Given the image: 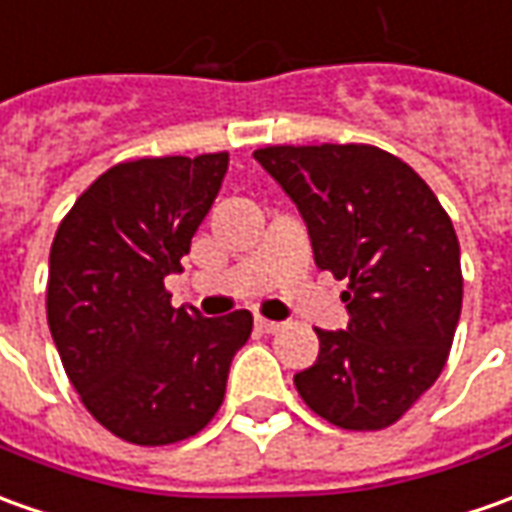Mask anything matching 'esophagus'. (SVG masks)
I'll return each instance as SVG.
<instances>
[{
	"instance_id": "obj_1",
	"label": "esophagus",
	"mask_w": 512,
	"mask_h": 512,
	"mask_svg": "<svg viewBox=\"0 0 512 512\" xmlns=\"http://www.w3.org/2000/svg\"><path fill=\"white\" fill-rule=\"evenodd\" d=\"M255 328L260 330V333H277L283 325H280V322H271V319H263V316H257Z\"/></svg>"
}]
</instances>
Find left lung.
<instances>
[{
	"instance_id": "obj_1",
	"label": "left lung",
	"mask_w": 512,
	"mask_h": 512,
	"mask_svg": "<svg viewBox=\"0 0 512 512\" xmlns=\"http://www.w3.org/2000/svg\"><path fill=\"white\" fill-rule=\"evenodd\" d=\"M255 159L302 212L314 260L347 280V330H319L294 375L308 409L350 431L398 423L440 378L462 311L460 241L443 204L375 145H269Z\"/></svg>"
}]
</instances>
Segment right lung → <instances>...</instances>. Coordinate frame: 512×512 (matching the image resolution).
I'll return each mask as SVG.
<instances>
[{"label": "right lung", "mask_w": 512, "mask_h": 512, "mask_svg": "<svg viewBox=\"0 0 512 512\" xmlns=\"http://www.w3.org/2000/svg\"><path fill=\"white\" fill-rule=\"evenodd\" d=\"M229 154L120 162L83 190L50 249L47 322L83 406L134 446H170L224 403L252 314L173 308L165 277L210 212Z\"/></svg>", "instance_id": "add662e5"}]
</instances>
